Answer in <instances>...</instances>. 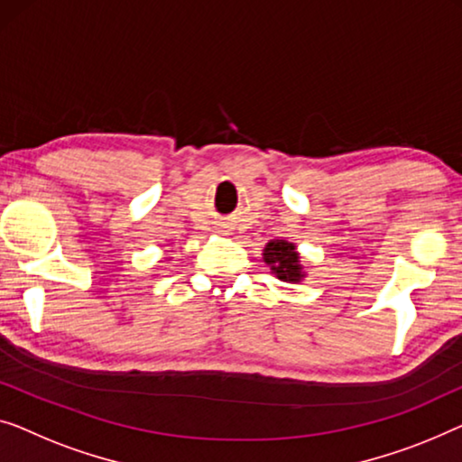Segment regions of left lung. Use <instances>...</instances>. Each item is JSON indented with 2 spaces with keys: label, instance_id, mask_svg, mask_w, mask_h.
Masks as SVG:
<instances>
[{
  "label": "left lung",
  "instance_id": "left-lung-1",
  "mask_svg": "<svg viewBox=\"0 0 462 462\" xmlns=\"http://www.w3.org/2000/svg\"><path fill=\"white\" fill-rule=\"evenodd\" d=\"M263 262L270 265V270L274 272L278 281H303L305 272L301 263H299V253L295 251L293 243H287V240H270L263 249Z\"/></svg>",
  "mask_w": 462,
  "mask_h": 462
}]
</instances>
